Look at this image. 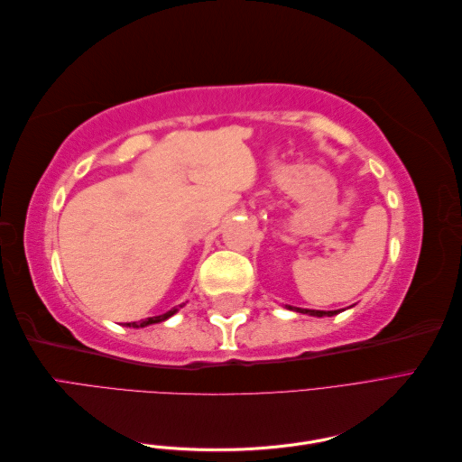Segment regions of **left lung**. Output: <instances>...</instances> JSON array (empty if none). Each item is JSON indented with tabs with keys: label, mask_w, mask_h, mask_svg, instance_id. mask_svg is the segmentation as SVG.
Instances as JSON below:
<instances>
[{
	"label": "left lung",
	"mask_w": 462,
	"mask_h": 462,
	"mask_svg": "<svg viewBox=\"0 0 462 462\" xmlns=\"http://www.w3.org/2000/svg\"><path fill=\"white\" fill-rule=\"evenodd\" d=\"M289 310H297V312H300V314H310V316H318V318H321V316H335V314H339V310H304V309H292V306H287Z\"/></svg>",
	"instance_id": "left-lung-1"
}]
</instances>
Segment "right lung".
Returning a JSON list of instances; mask_svg holds the SVG:
<instances>
[{"instance_id":"obj_1","label":"right lung","mask_w":462,"mask_h":462,"mask_svg":"<svg viewBox=\"0 0 462 462\" xmlns=\"http://www.w3.org/2000/svg\"><path fill=\"white\" fill-rule=\"evenodd\" d=\"M177 312V309H171L170 312H165L162 316H153V318H146V319H141V321H133V324H127V326H133V328H144V326H150V324H158V321H163L170 316H173Z\"/></svg>"}]
</instances>
